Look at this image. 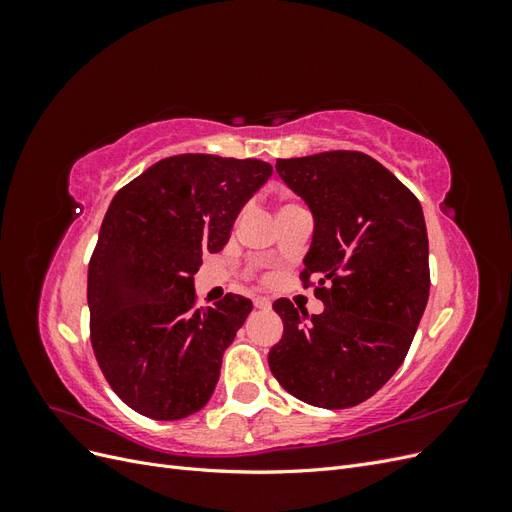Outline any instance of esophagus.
<instances>
[{
    "instance_id": "1",
    "label": "esophagus",
    "mask_w": 512,
    "mask_h": 512,
    "mask_svg": "<svg viewBox=\"0 0 512 512\" xmlns=\"http://www.w3.org/2000/svg\"><path fill=\"white\" fill-rule=\"evenodd\" d=\"M254 305L258 309H271V299H267V297H254Z\"/></svg>"
}]
</instances>
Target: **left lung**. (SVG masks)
<instances>
[{
	"instance_id": "obj_1",
	"label": "left lung",
	"mask_w": 512,
	"mask_h": 512,
	"mask_svg": "<svg viewBox=\"0 0 512 512\" xmlns=\"http://www.w3.org/2000/svg\"><path fill=\"white\" fill-rule=\"evenodd\" d=\"M314 215L301 280L316 277L324 312L288 299L273 309L284 335L269 352L275 380L309 406L369 399L404 363L429 299V241L418 198L361 151L277 160Z\"/></svg>"
}]
</instances>
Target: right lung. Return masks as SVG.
<instances>
[{
    "mask_svg": "<svg viewBox=\"0 0 512 512\" xmlns=\"http://www.w3.org/2000/svg\"><path fill=\"white\" fill-rule=\"evenodd\" d=\"M271 173L262 160L181 153L111 200L87 273L91 346L106 382L138 414L179 421L213 395L252 301L230 292L196 307L194 275Z\"/></svg>",
    "mask_w": 512,
    "mask_h": 512,
    "instance_id": "add662e5",
    "label": "right lung"
}]
</instances>
